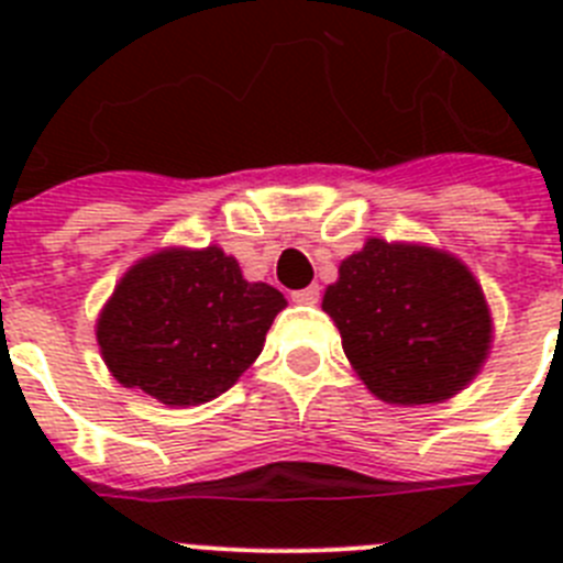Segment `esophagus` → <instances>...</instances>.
Listing matches in <instances>:
<instances>
[{
  "label": "esophagus",
  "mask_w": 563,
  "mask_h": 563,
  "mask_svg": "<svg viewBox=\"0 0 563 563\" xmlns=\"http://www.w3.org/2000/svg\"><path fill=\"white\" fill-rule=\"evenodd\" d=\"M318 298H321V287L318 285H310L305 287V290L292 292V301H298V305H318Z\"/></svg>",
  "instance_id": "1"
}]
</instances>
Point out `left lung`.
Returning a JSON list of instances; mask_svg holds the SVG:
<instances>
[{
  "label": "left lung",
  "mask_w": 563,
  "mask_h": 563,
  "mask_svg": "<svg viewBox=\"0 0 563 563\" xmlns=\"http://www.w3.org/2000/svg\"><path fill=\"white\" fill-rule=\"evenodd\" d=\"M321 307L366 389L397 406L449 400L490 350L479 282L437 247L369 239L343 258Z\"/></svg>",
  "instance_id": "1"
}]
</instances>
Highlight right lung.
<instances>
[{
  "mask_svg": "<svg viewBox=\"0 0 563 563\" xmlns=\"http://www.w3.org/2000/svg\"><path fill=\"white\" fill-rule=\"evenodd\" d=\"M285 296L247 282L222 247H168L129 267L98 318L114 380L163 406H197L228 391L265 346Z\"/></svg>",
  "mask_w": 563,
  "mask_h": 563,
  "instance_id": "add662e5",
  "label": "right lung"
}]
</instances>
